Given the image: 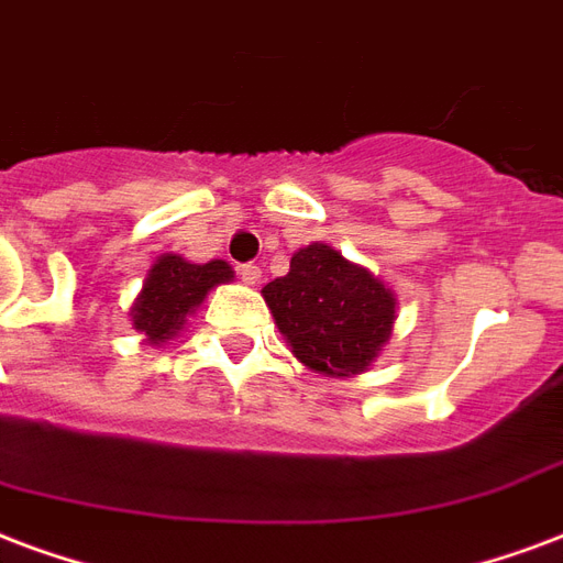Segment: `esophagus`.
Listing matches in <instances>:
<instances>
[{
    "instance_id": "obj_1",
    "label": "esophagus",
    "mask_w": 563,
    "mask_h": 563,
    "mask_svg": "<svg viewBox=\"0 0 563 563\" xmlns=\"http://www.w3.org/2000/svg\"><path fill=\"white\" fill-rule=\"evenodd\" d=\"M239 277L244 283H250V286H256V283L262 280V268L260 265H253V262H247V265H239Z\"/></svg>"
}]
</instances>
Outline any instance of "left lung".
<instances>
[{
    "mask_svg": "<svg viewBox=\"0 0 563 563\" xmlns=\"http://www.w3.org/2000/svg\"><path fill=\"white\" fill-rule=\"evenodd\" d=\"M292 355L322 376H357L394 334L397 298L376 274L328 244H307L262 289Z\"/></svg>",
    "mask_w": 563,
    "mask_h": 563,
    "instance_id": "8db88e82",
    "label": "left lung"
}]
</instances>
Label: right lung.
Returning a JSON list of instances; mask_svg holds the SVG:
<instances>
[{"label":"right lung","instance_id":"obj_1","mask_svg":"<svg viewBox=\"0 0 563 563\" xmlns=\"http://www.w3.org/2000/svg\"><path fill=\"white\" fill-rule=\"evenodd\" d=\"M232 277H235V271L223 260L194 265L176 253H164L152 265L143 283V292L133 301V328L145 334L152 345L173 340L185 328L187 316L206 301V295Z\"/></svg>","mask_w":563,"mask_h":563}]
</instances>
